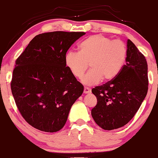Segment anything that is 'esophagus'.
Wrapping results in <instances>:
<instances>
[{"mask_svg": "<svg viewBox=\"0 0 158 158\" xmlns=\"http://www.w3.org/2000/svg\"><path fill=\"white\" fill-rule=\"evenodd\" d=\"M90 91H91V90H90V89L89 88H86V87H85V88H84V93L85 94L90 93Z\"/></svg>", "mask_w": 158, "mask_h": 158, "instance_id": "obj_1", "label": "esophagus"}]
</instances>
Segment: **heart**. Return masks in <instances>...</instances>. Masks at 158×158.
Here are the masks:
<instances>
[{
	"instance_id": "1",
	"label": "heart",
	"mask_w": 158,
	"mask_h": 158,
	"mask_svg": "<svg viewBox=\"0 0 158 158\" xmlns=\"http://www.w3.org/2000/svg\"><path fill=\"white\" fill-rule=\"evenodd\" d=\"M79 52L68 51L64 63L72 75L80 79L88 66L91 68L82 78L83 84L94 85L102 79L110 81L120 73L126 63L127 47L119 39L112 40L97 34L89 36L78 45Z\"/></svg>"
}]
</instances>
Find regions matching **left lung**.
<instances>
[{"label": "left lung", "mask_w": 158, "mask_h": 158, "mask_svg": "<svg viewBox=\"0 0 158 158\" xmlns=\"http://www.w3.org/2000/svg\"><path fill=\"white\" fill-rule=\"evenodd\" d=\"M126 64L114 79L97 86L92 93L97 103L91 115L99 127L113 130L124 126L133 118L148 92V65L135 44L127 41Z\"/></svg>", "instance_id": "8db88e82"}]
</instances>
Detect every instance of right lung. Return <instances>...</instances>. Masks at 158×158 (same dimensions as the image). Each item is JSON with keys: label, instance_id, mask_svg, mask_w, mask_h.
Listing matches in <instances>:
<instances>
[{"label": "right lung", "instance_id": "1", "mask_svg": "<svg viewBox=\"0 0 158 158\" xmlns=\"http://www.w3.org/2000/svg\"><path fill=\"white\" fill-rule=\"evenodd\" d=\"M84 32L39 34L16 59L11 90L27 123L40 131L56 132L64 127L70 108L84 87L72 75L64 56Z\"/></svg>", "mask_w": 158, "mask_h": 158}]
</instances>
